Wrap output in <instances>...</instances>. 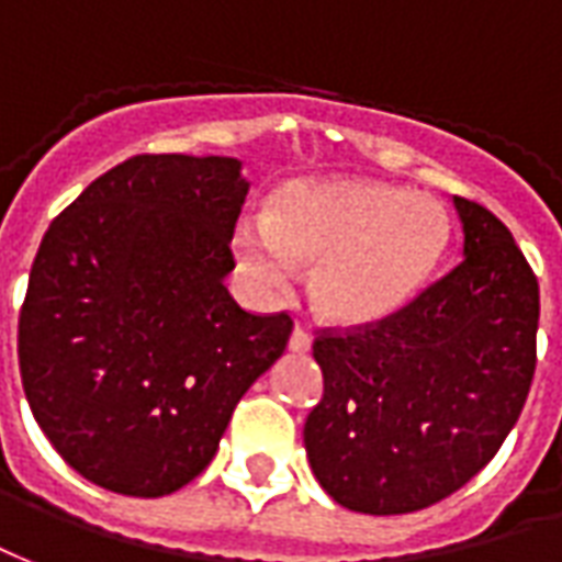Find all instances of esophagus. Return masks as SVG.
<instances>
[{
    "mask_svg": "<svg viewBox=\"0 0 562 562\" xmlns=\"http://www.w3.org/2000/svg\"><path fill=\"white\" fill-rule=\"evenodd\" d=\"M286 347H290L293 353H308V350H311V335L302 329V326H296V329H293V335H290V344H286Z\"/></svg>",
    "mask_w": 562,
    "mask_h": 562,
    "instance_id": "obj_1",
    "label": "esophagus"
}]
</instances>
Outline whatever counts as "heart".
Masks as SVG:
<instances>
[{"mask_svg": "<svg viewBox=\"0 0 562 562\" xmlns=\"http://www.w3.org/2000/svg\"><path fill=\"white\" fill-rule=\"evenodd\" d=\"M449 241L443 206L362 179H299L278 188L263 224H239L233 245L266 296H284L293 266H314L311 302L341 326L392 317L422 290Z\"/></svg>", "mask_w": 562, "mask_h": 562, "instance_id": "b5f03b06", "label": "heart"}]
</instances>
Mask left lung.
Instances as JSON below:
<instances>
[{
	"label": "left lung",
	"mask_w": 562,
	"mask_h": 562,
	"mask_svg": "<svg viewBox=\"0 0 562 562\" xmlns=\"http://www.w3.org/2000/svg\"><path fill=\"white\" fill-rule=\"evenodd\" d=\"M464 260L392 317L323 329L311 470L335 503L404 515L467 485L497 454L536 371L539 281L509 227L454 196Z\"/></svg>",
	"instance_id": "obj_1"
}]
</instances>
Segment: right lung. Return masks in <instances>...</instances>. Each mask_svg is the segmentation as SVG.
Segmentation results:
<instances>
[{
	"instance_id": "1",
	"label": "right lung",
	"mask_w": 562,
	"mask_h": 562,
	"mask_svg": "<svg viewBox=\"0 0 562 562\" xmlns=\"http://www.w3.org/2000/svg\"><path fill=\"white\" fill-rule=\"evenodd\" d=\"M248 182L221 155H134L44 233L20 308L32 416L101 488L164 497L200 476L290 314L227 293Z\"/></svg>"
}]
</instances>
